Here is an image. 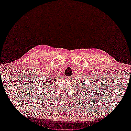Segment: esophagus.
<instances>
[{"label": "esophagus", "mask_w": 131, "mask_h": 131, "mask_svg": "<svg viewBox=\"0 0 131 131\" xmlns=\"http://www.w3.org/2000/svg\"><path fill=\"white\" fill-rule=\"evenodd\" d=\"M71 77H68V76H67V77H66V80H69L70 79H71Z\"/></svg>", "instance_id": "34e87169"}]
</instances>
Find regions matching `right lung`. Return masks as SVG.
<instances>
[{
  "label": "right lung",
  "instance_id": "right-lung-1",
  "mask_svg": "<svg viewBox=\"0 0 131 131\" xmlns=\"http://www.w3.org/2000/svg\"><path fill=\"white\" fill-rule=\"evenodd\" d=\"M51 79H50V81H51V82H55V78H54V77H53V78H51ZM46 85H47V84H46Z\"/></svg>",
  "mask_w": 131,
  "mask_h": 131
}]
</instances>
